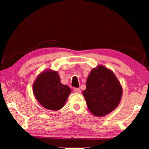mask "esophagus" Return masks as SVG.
Segmentation results:
<instances>
[{"mask_svg": "<svg viewBox=\"0 0 149 149\" xmlns=\"http://www.w3.org/2000/svg\"><path fill=\"white\" fill-rule=\"evenodd\" d=\"M74 91L77 93H81V89L79 88H74Z\"/></svg>", "mask_w": 149, "mask_h": 149, "instance_id": "obj_1", "label": "esophagus"}]
</instances>
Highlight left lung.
Returning a JSON list of instances; mask_svg holds the SVG:
<instances>
[{
	"label": "left lung",
	"instance_id": "left-lung-1",
	"mask_svg": "<svg viewBox=\"0 0 149 149\" xmlns=\"http://www.w3.org/2000/svg\"><path fill=\"white\" fill-rule=\"evenodd\" d=\"M123 88L114 72L100 64L91 69L83 95L89 111L103 117L113 111L121 102Z\"/></svg>",
	"mask_w": 149,
	"mask_h": 149
}]
</instances>
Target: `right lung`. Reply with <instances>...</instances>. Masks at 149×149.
Wrapping results in <instances>:
<instances>
[{
  "instance_id": "obj_1",
  "label": "right lung",
  "mask_w": 149,
  "mask_h": 149,
  "mask_svg": "<svg viewBox=\"0 0 149 149\" xmlns=\"http://www.w3.org/2000/svg\"><path fill=\"white\" fill-rule=\"evenodd\" d=\"M32 91L38 102L51 111L62 109L71 93L70 87L61 83L59 73L49 68L39 73L32 84Z\"/></svg>"
}]
</instances>
